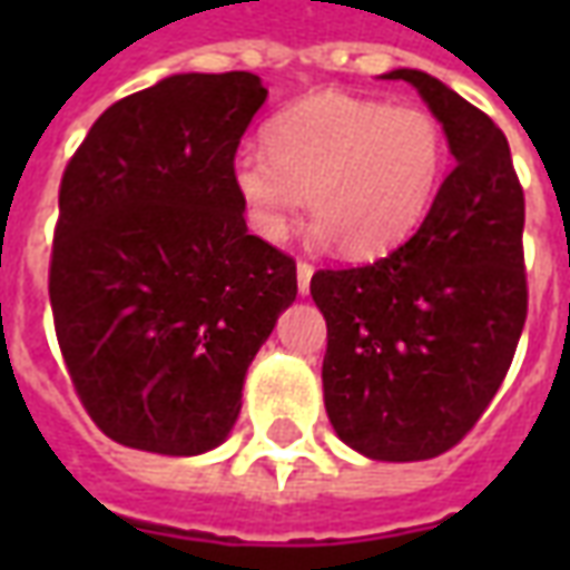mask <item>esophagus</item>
Returning a JSON list of instances; mask_svg holds the SVG:
<instances>
[{"label":"esophagus","mask_w":570,"mask_h":570,"mask_svg":"<svg viewBox=\"0 0 570 570\" xmlns=\"http://www.w3.org/2000/svg\"><path fill=\"white\" fill-rule=\"evenodd\" d=\"M311 277H314V265H308V262H298L296 281H298V293H302V296H308L311 293Z\"/></svg>","instance_id":"obj_1"}]
</instances>
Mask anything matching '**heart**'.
I'll return each mask as SVG.
<instances>
[{"mask_svg":"<svg viewBox=\"0 0 570 570\" xmlns=\"http://www.w3.org/2000/svg\"><path fill=\"white\" fill-rule=\"evenodd\" d=\"M265 151L240 149L228 183L244 219L281 244L308 198L314 240L370 259L406 240L440 195L449 142L433 112L354 94H308L262 130Z\"/></svg>","mask_w":570,"mask_h":570,"instance_id":"heart-1","label":"heart"}]
</instances>
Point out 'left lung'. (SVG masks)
<instances>
[{
    "instance_id": "left-lung-1",
    "label": "left lung",
    "mask_w": 570,
    "mask_h": 570,
    "mask_svg": "<svg viewBox=\"0 0 570 570\" xmlns=\"http://www.w3.org/2000/svg\"><path fill=\"white\" fill-rule=\"evenodd\" d=\"M409 81L445 130L454 170L419 232L384 259L317 272L326 317L323 403L372 461L449 452L498 394L525 326V200L501 128L421 69Z\"/></svg>"
}]
</instances>
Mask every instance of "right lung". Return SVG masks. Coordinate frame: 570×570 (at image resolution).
I'll return each mask as SVG.
<instances>
[{
    "instance_id": "add662e5",
    "label": "right lung",
    "mask_w": 570,
    "mask_h": 570,
    "mask_svg": "<svg viewBox=\"0 0 570 570\" xmlns=\"http://www.w3.org/2000/svg\"><path fill=\"white\" fill-rule=\"evenodd\" d=\"M268 91L253 72H179L94 121L60 183L51 311L69 379L109 440L223 445L296 262L249 235L228 164Z\"/></svg>"
}]
</instances>
